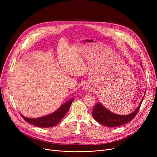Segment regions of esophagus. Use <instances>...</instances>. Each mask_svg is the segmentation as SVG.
I'll list each match as a JSON object with an SVG mask.
<instances>
[{
  "instance_id": "obj_1",
  "label": "esophagus",
  "mask_w": 157,
  "mask_h": 157,
  "mask_svg": "<svg viewBox=\"0 0 157 157\" xmlns=\"http://www.w3.org/2000/svg\"><path fill=\"white\" fill-rule=\"evenodd\" d=\"M89 86H88V85H87V84H85V85H84V86H83V88L85 90H87L88 89H89Z\"/></svg>"
}]
</instances>
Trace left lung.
I'll return each instance as SVG.
<instances>
[{
	"instance_id": "8db88e82",
	"label": "left lung",
	"mask_w": 157,
	"mask_h": 157,
	"mask_svg": "<svg viewBox=\"0 0 157 157\" xmlns=\"http://www.w3.org/2000/svg\"><path fill=\"white\" fill-rule=\"evenodd\" d=\"M143 98L136 109L127 115H120L113 113L108 109H106L102 104L97 103L92 110L94 118L100 124L109 127H116L124 125L132 120V119L136 116L142 104Z\"/></svg>"
}]
</instances>
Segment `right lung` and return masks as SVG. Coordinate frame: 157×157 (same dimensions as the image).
Wrapping results in <instances>:
<instances>
[{"instance_id":"obj_1","label":"right lung","mask_w":157,"mask_h":157,"mask_svg":"<svg viewBox=\"0 0 157 157\" xmlns=\"http://www.w3.org/2000/svg\"><path fill=\"white\" fill-rule=\"evenodd\" d=\"M73 101L74 98L62 104L56 111L44 117L38 118H30L25 117L21 114V116L25 120L34 126L43 128L52 127L56 125L64 117L66 113L69 111Z\"/></svg>"}]
</instances>
